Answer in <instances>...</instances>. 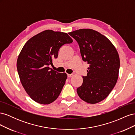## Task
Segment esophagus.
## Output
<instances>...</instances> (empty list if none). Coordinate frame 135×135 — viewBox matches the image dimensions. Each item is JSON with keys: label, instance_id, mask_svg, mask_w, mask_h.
Returning <instances> with one entry per match:
<instances>
[{"label": "esophagus", "instance_id": "1", "mask_svg": "<svg viewBox=\"0 0 135 135\" xmlns=\"http://www.w3.org/2000/svg\"><path fill=\"white\" fill-rule=\"evenodd\" d=\"M73 76V74H68V78H71V77H72Z\"/></svg>", "mask_w": 135, "mask_h": 135}]
</instances>
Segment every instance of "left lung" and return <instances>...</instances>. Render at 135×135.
Listing matches in <instances>:
<instances>
[{
    "label": "left lung",
    "instance_id": "left-lung-1",
    "mask_svg": "<svg viewBox=\"0 0 135 135\" xmlns=\"http://www.w3.org/2000/svg\"><path fill=\"white\" fill-rule=\"evenodd\" d=\"M69 34L78 43L83 60L89 65L83 84L76 89L78 95L86 103H99L108 97L117 81L118 53L106 36L95 30L82 28Z\"/></svg>",
    "mask_w": 135,
    "mask_h": 135
}]
</instances>
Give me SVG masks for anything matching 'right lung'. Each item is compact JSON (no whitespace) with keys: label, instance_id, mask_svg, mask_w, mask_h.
Returning a JSON list of instances; mask_svg holds the SVG:
<instances>
[{"label":"right lung","instance_id":"obj_1","mask_svg":"<svg viewBox=\"0 0 135 135\" xmlns=\"http://www.w3.org/2000/svg\"><path fill=\"white\" fill-rule=\"evenodd\" d=\"M72 42L67 33L47 30L32 36L24 45L17 59V71L23 87L36 103L50 104L60 95L67 74L49 66L53 59L57 58L60 47Z\"/></svg>","mask_w":135,"mask_h":135}]
</instances>
